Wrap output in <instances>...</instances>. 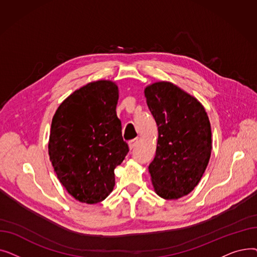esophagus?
<instances>
[{
    "instance_id": "obj_1",
    "label": "esophagus",
    "mask_w": 257,
    "mask_h": 257,
    "mask_svg": "<svg viewBox=\"0 0 257 257\" xmlns=\"http://www.w3.org/2000/svg\"><path fill=\"white\" fill-rule=\"evenodd\" d=\"M139 144V140L138 139H136V140H132V141H130L129 143H128V146H129V149L130 150H132V149H134V148L137 147V145Z\"/></svg>"
}]
</instances>
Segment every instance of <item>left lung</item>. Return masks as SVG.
<instances>
[{
    "label": "left lung",
    "instance_id": "1",
    "mask_svg": "<svg viewBox=\"0 0 257 257\" xmlns=\"http://www.w3.org/2000/svg\"><path fill=\"white\" fill-rule=\"evenodd\" d=\"M145 97L158 127L156 155L149 166L154 192L177 200L194 190L207 168L209 118L195 97L168 81L146 86Z\"/></svg>",
    "mask_w": 257,
    "mask_h": 257
}]
</instances>
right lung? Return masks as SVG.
Returning <instances> with one entry per match:
<instances>
[{
	"instance_id": "obj_1",
	"label": "right lung",
	"mask_w": 257,
	"mask_h": 257,
	"mask_svg": "<svg viewBox=\"0 0 257 257\" xmlns=\"http://www.w3.org/2000/svg\"><path fill=\"white\" fill-rule=\"evenodd\" d=\"M118 87L92 81L71 93L53 116L49 156L57 178L81 203L97 204L114 187V169L129 148L116 115Z\"/></svg>"
}]
</instances>
